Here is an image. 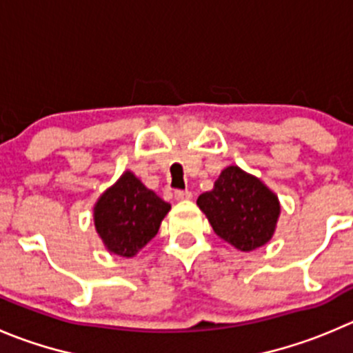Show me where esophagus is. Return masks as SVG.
<instances>
[{
	"mask_svg": "<svg viewBox=\"0 0 353 353\" xmlns=\"http://www.w3.org/2000/svg\"><path fill=\"white\" fill-rule=\"evenodd\" d=\"M174 199L189 201V199H192V192H189V190H174Z\"/></svg>",
	"mask_w": 353,
	"mask_h": 353,
	"instance_id": "obj_1",
	"label": "esophagus"
}]
</instances>
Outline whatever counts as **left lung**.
<instances>
[{"label":"left lung","instance_id":"left-lung-1","mask_svg":"<svg viewBox=\"0 0 353 353\" xmlns=\"http://www.w3.org/2000/svg\"><path fill=\"white\" fill-rule=\"evenodd\" d=\"M214 234L239 251H253L274 237L281 214L277 194L239 166L221 170L210 192L197 197Z\"/></svg>","mask_w":353,"mask_h":353}]
</instances>
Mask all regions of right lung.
<instances>
[{"instance_id": "obj_1", "label": "right lung", "mask_w": 353, "mask_h": 353, "mask_svg": "<svg viewBox=\"0 0 353 353\" xmlns=\"http://www.w3.org/2000/svg\"><path fill=\"white\" fill-rule=\"evenodd\" d=\"M171 204L147 189L130 170L93 206V223L109 253L132 258L152 239Z\"/></svg>"}]
</instances>
